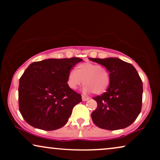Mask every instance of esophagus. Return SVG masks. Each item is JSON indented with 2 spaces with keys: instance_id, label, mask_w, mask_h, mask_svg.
Masks as SVG:
<instances>
[{
  "instance_id": "34e87169",
  "label": "esophagus",
  "mask_w": 160,
  "mask_h": 160,
  "mask_svg": "<svg viewBox=\"0 0 160 160\" xmlns=\"http://www.w3.org/2000/svg\"><path fill=\"white\" fill-rule=\"evenodd\" d=\"M82 100L83 101H87V100H88L89 98H87V97H84V96H82Z\"/></svg>"
}]
</instances>
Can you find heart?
I'll return each instance as SVG.
<instances>
[{"mask_svg": "<svg viewBox=\"0 0 160 160\" xmlns=\"http://www.w3.org/2000/svg\"><path fill=\"white\" fill-rule=\"evenodd\" d=\"M84 84L82 91L85 94L92 92L99 95L106 90L110 84V74L102 65L92 62H83L75 70H71L67 76L66 84L71 89L75 90Z\"/></svg>", "mask_w": 160, "mask_h": 160, "instance_id": "obj_1", "label": "heart"}]
</instances>
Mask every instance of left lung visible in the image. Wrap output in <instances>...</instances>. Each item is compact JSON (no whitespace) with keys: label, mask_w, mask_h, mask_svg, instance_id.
Listing matches in <instances>:
<instances>
[{"label":"left lung","mask_w":160,"mask_h":160,"mask_svg":"<svg viewBox=\"0 0 160 160\" xmlns=\"http://www.w3.org/2000/svg\"><path fill=\"white\" fill-rule=\"evenodd\" d=\"M103 65L110 74V84L104 94L93 98L98 107L92 113L94 123L108 130L130 126L141 113L143 83L132 65L117 58H89Z\"/></svg>","instance_id":"1"}]
</instances>
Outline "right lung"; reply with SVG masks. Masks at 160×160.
<instances>
[{
  "label": "right lung",
  "mask_w": 160,
  "mask_h": 160,
  "mask_svg": "<svg viewBox=\"0 0 160 160\" xmlns=\"http://www.w3.org/2000/svg\"><path fill=\"white\" fill-rule=\"evenodd\" d=\"M83 60L47 59L30 64L19 79V107L24 119L43 130L61 128L82 95L66 84L68 72Z\"/></svg>",
  "instance_id": "1"
}]
</instances>
